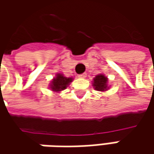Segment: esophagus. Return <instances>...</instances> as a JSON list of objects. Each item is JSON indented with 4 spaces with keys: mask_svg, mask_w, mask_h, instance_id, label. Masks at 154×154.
Returning <instances> with one entry per match:
<instances>
[{
    "mask_svg": "<svg viewBox=\"0 0 154 154\" xmlns=\"http://www.w3.org/2000/svg\"><path fill=\"white\" fill-rule=\"evenodd\" d=\"M78 77L80 78V79H85V78L86 77V73H83V74H79V75H78Z\"/></svg>",
    "mask_w": 154,
    "mask_h": 154,
    "instance_id": "1",
    "label": "esophagus"
}]
</instances>
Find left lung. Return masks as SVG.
<instances>
[{
    "mask_svg": "<svg viewBox=\"0 0 154 154\" xmlns=\"http://www.w3.org/2000/svg\"><path fill=\"white\" fill-rule=\"evenodd\" d=\"M107 83H108L107 77H105L103 74H98L93 79L92 86L95 88V90L103 92V91H106L109 88Z\"/></svg>",
    "mask_w": 154,
    "mask_h": 154,
    "instance_id": "8db88e82",
    "label": "left lung"
}]
</instances>
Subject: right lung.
Returning a JSON list of instances; mask_svg holds the SVG:
<instances>
[{"label":"right lung","mask_w":154,"mask_h":154,"mask_svg":"<svg viewBox=\"0 0 154 154\" xmlns=\"http://www.w3.org/2000/svg\"><path fill=\"white\" fill-rule=\"evenodd\" d=\"M73 81L72 78H67L63 74H57L56 78H54L51 81V89L54 92H61L67 88L70 82Z\"/></svg>","instance_id":"obj_1"}]
</instances>
